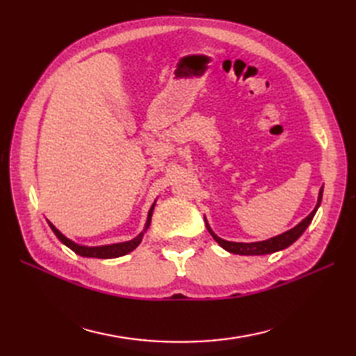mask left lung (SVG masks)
I'll return each mask as SVG.
<instances>
[{
    "instance_id": "8db88e82",
    "label": "left lung",
    "mask_w": 356,
    "mask_h": 356,
    "mask_svg": "<svg viewBox=\"0 0 356 356\" xmlns=\"http://www.w3.org/2000/svg\"><path fill=\"white\" fill-rule=\"evenodd\" d=\"M323 199V188L320 190L318 194V203H316L315 209L312 211L311 214H309L306 218H303L295 228L286 231L283 234H280V236L274 237V238H269V240H264V241H255V243H236V241H226L220 237H217L216 234L211 231L209 225L207 223V228L209 231L211 236L217 241L218 245H220L226 251L231 252V254H238V255H264V254H272V252H277V251H282V249L287 248L289 245H292L295 240H297L301 234L306 231V228L309 226V223L312 222V218L316 213V209H318L320 203Z\"/></svg>"
}]
</instances>
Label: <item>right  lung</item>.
I'll list each match as a JSON object with an SVG mask.
<instances>
[{
	"mask_svg": "<svg viewBox=\"0 0 356 356\" xmlns=\"http://www.w3.org/2000/svg\"><path fill=\"white\" fill-rule=\"evenodd\" d=\"M153 209H154V203H153V207H151L149 211H148V218H147V223H145V229H143V231L148 229V226L151 223V216H153ZM49 225H50L51 231L55 232V236L59 240H61L65 246H69L73 252H76L78 255H82V257H93V259H116V257L125 255L128 252H131L133 249L140 243L142 237H143V232H140L138 237L130 240V241H124V243H115V245H107V246L88 248V246L76 245V243H74V241H72V240L67 238L65 236H63V234L59 232L50 222H49Z\"/></svg>",
	"mask_w": 356,
	"mask_h": 356,
	"instance_id": "1",
	"label": "right lung"
}]
</instances>
